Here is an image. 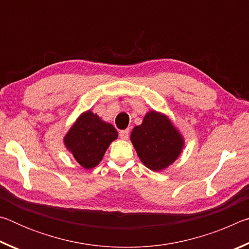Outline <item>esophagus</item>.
<instances>
[{"mask_svg":"<svg viewBox=\"0 0 249 249\" xmlns=\"http://www.w3.org/2000/svg\"><path fill=\"white\" fill-rule=\"evenodd\" d=\"M129 136V130L128 129H125V130H121L120 132V137L122 140H127Z\"/></svg>","mask_w":249,"mask_h":249,"instance_id":"obj_1","label":"esophagus"}]
</instances>
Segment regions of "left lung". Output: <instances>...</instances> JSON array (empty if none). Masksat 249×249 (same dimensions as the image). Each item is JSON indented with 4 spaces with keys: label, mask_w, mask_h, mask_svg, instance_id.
<instances>
[{
    "label": "left lung",
    "mask_w": 249,
    "mask_h": 249,
    "mask_svg": "<svg viewBox=\"0 0 249 249\" xmlns=\"http://www.w3.org/2000/svg\"><path fill=\"white\" fill-rule=\"evenodd\" d=\"M130 141L142 162L153 171L171 165L183 147V138L168 117L155 111L147 113L142 125L135 126Z\"/></svg>",
    "instance_id": "left-lung-1"
}]
</instances>
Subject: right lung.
I'll list each match as a JSON object with an SVG mask.
<instances>
[{"mask_svg": "<svg viewBox=\"0 0 249 249\" xmlns=\"http://www.w3.org/2000/svg\"><path fill=\"white\" fill-rule=\"evenodd\" d=\"M116 138L114 126L88 111L80 115L67 133L65 144L80 165L91 169L102 160L107 147Z\"/></svg>", "mask_w": 249, "mask_h": 249, "instance_id": "right-lung-1", "label": "right lung"}]
</instances>
